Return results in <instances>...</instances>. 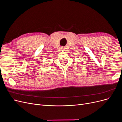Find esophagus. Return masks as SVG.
<instances>
[{"mask_svg": "<svg viewBox=\"0 0 122 122\" xmlns=\"http://www.w3.org/2000/svg\"><path fill=\"white\" fill-rule=\"evenodd\" d=\"M61 50H65V48L64 47L62 46V47H61Z\"/></svg>", "mask_w": 122, "mask_h": 122, "instance_id": "esophagus-1", "label": "esophagus"}]
</instances>
